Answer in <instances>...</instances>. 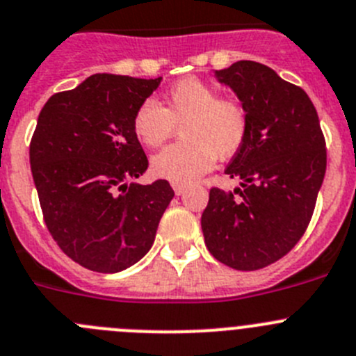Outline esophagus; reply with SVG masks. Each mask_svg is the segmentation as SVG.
I'll use <instances>...</instances> for the list:
<instances>
[{
  "mask_svg": "<svg viewBox=\"0 0 356 356\" xmlns=\"http://www.w3.org/2000/svg\"><path fill=\"white\" fill-rule=\"evenodd\" d=\"M172 188H174L175 195H182L188 189V184L186 182H172Z\"/></svg>",
  "mask_w": 356,
  "mask_h": 356,
  "instance_id": "esophagus-1",
  "label": "esophagus"
}]
</instances>
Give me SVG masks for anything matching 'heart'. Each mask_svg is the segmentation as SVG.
Segmentation results:
<instances>
[{
  "label": "heart",
  "instance_id": "heart-1",
  "mask_svg": "<svg viewBox=\"0 0 356 356\" xmlns=\"http://www.w3.org/2000/svg\"><path fill=\"white\" fill-rule=\"evenodd\" d=\"M181 126V142L152 156V174L172 182H191L209 172L216 158L234 156L248 135V114L235 99L219 98L212 86L182 79L163 105L145 99L133 115V133L145 147H158Z\"/></svg>",
  "mask_w": 356,
  "mask_h": 356
}]
</instances>
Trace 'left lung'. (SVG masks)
I'll use <instances>...</instances> for the list:
<instances>
[{
  "label": "left lung",
  "instance_id": "left-lung-1",
  "mask_svg": "<svg viewBox=\"0 0 356 356\" xmlns=\"http://www.w3.org/2000/svg\"><path fill=\"white\" fill-rule=\"evenodd\" d=\"M214 77L248 114V135L225 174L234 191L212 188L202 232L212 257L237 270H257L291 251L307 228L327 170L316 108L304 89L268 66L237 61Z\"/></svg>",
  "mask_w": 356,
  "mask_h": 356
}]
</instances>
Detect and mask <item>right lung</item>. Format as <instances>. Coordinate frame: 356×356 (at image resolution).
Listing matches in <instances>:
<instances>
[{"label": "right lung", "instance_id": "add662e5", "mask_svg": "<svg viewBox=\"0 0 356 356\" xmlns=\"http://www.w3.org/2000/svg\"><path fill=\"white\" fill-rule=\"evenodd\" d=\"M161 77L95 73L43 105L29 145L43 219L59 248L89 270L114 274L154 242L174 198L168 181L128 184L147 170L133 115Z\"/></svg>", "mask_w": 356, "mask_h": 356}]
</instances>
